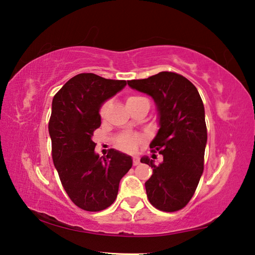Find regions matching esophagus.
Here are the masks:
<instances>
[{
  "label": "esophagus",
  "mask_w": 255,
  "mask_h": 255,
  "mask_svg": "<svg viewBox=\"0 0 255 255\" xmlns=\"http://www.w3.org/2000/svg\"><path fill=\"white\" fill-rule=\"evenodd\" d=\"M132 163H133V165H138V164L140 163V161H139V158H138V156H133Z\"/></svg>",
  "instance_id": "34e87169"
}]
</instances>
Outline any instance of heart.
Segmentation results:
<instances>
[{"label":"heart","instance_id":"b5f03b06","mask_svg":"<svg viewBox=\"0 0 255 255\" xmlns=\"http://www.w3.org/2000/svg\"><path fill=\"white\" fill-rule=\"evenodd\" d=\"M143 97H140V96H136V95H131L129 96L126 103H127V106H130L134 103H137L138 101L142 100ZM108 106H110V102H105L104 104L101 106V110H100V114L102 117L105 116V114L108 110ZM142 136H140V134H131V133H124L122 136H119L117 138V141L116 144L119 149H122L124 151H127V152H132V151L136 150L137 145L139 144V142L142 141Z\"/></svg>","mask_w":255,"mask_h":255}]
</instances>
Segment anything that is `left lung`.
Returning <instances> with one entry per match:
<instances>
[{"label":"left lung","instance_id":"1","mask_svg":"<svg viewBox=\"0 0 255 255\" xmlns=\"http://www.w3.org/2000/svg\"><path fill=\"white\" fill-rule=\"evenodd\" d=\"M132 90L152 97L159 130L150 143L163 155L160 165L142 156L152 169L144 183L149 202L163 211L185 207L196 191L204 171L207 143L205 108L195 85L183 75L160 72L148 79L128 81Z\"/></svg>","mask_w":255,"mask_h":255}]
</instances>
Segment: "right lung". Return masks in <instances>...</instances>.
<instances>
[{"label": "right lung", "mask_w": 255, "mask_h": 255, "mask_svg": "<svg viewBox=\"0 0 255 255\" xmlns=\"http://www.w3.org/2000/svg\"><path fill=\"white\" fill-rule=\"evenodd\" d=\"M126 85L124 80L81 73L70 79L52 100L48 128L53 164L64 191L84 210L110 207L122 177L132 166L131 156L115 149L106 158L100 156L92 140L101 126V106Z\"/></svg>", "instance_id": "add662e5"}]
</instances>
